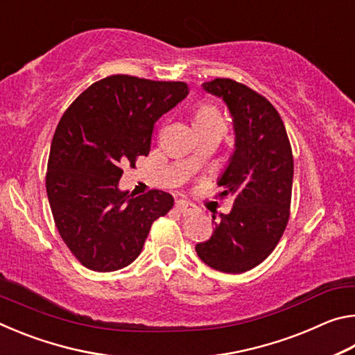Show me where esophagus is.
Wrapping results in <instances>:
<instances>
[{
    "mask_svg": "<svg viewBox=\"0 0 355 355\" xmlns=\"http://www.w3.org/2000/svg\"><path fill=\"white\" fill-rule=\"evenodd\" d=\"M175 209H177L180 214H183V216H191V214L197 213V207L194 205V203H189V202H186V200H177Z\"/></svg>",
    "mask_w": 355,
    "mask_h": 355,
    "instance_id": "34e87169",
    "label": "esophagus"
}]
</instances>
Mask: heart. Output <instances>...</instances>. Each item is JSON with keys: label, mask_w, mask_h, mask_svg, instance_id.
I'll return each instance as SVG.
<instances>
[{"label": "heart", "mask_w": 355, "mask_h": 355, "mask_svg": "<svg viewBox=\"0 0 355 355\" xmlns=\"http://www.w3.org/2000/svg\"><path fill=\"white\" fill-rule=\"evenodd\" d=\"M216 119H220L218 110H216L214 106L211 105H202L200 107H197L196 111V125L197 123H202V122H209V120H216Z\"/></svg>", "instance_id": "obj_1"}]
</instances>
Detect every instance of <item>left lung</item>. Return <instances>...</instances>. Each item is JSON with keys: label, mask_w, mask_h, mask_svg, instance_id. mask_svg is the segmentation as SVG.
<instances>
[{"label": "left lung", "mask_w": 355, "mask_h": 355, "mask_svg": "<svg viewBox=\"0 0 355 355\" xmlns=\"http://www.w3.org/2000/svg\"><path fill=\"white\" fill-rule=\"evenodd\" d=\"M203 89L225 101L236 141L218 182L219 197L232 196L233 208L196 250L209 268L241 274L266 260L290 219L291 144L277 110L254 89L230 78L203 83Z\"/></svg>", "instance_id": "left-lung-1"}]
</instances>
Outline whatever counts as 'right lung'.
Masks as SVG:
<instances>
[{
    "label": "right lung",
    "mask_w": 355,
    "mask_h": 355,
    "mask_svg": "<svg viewBox=\"0 0 355 355\" xmlns=\"http://www.w3.org/2000/svg\"><path fill=\"white\" fill-rule=\"evenodd\" d=\"M189 94L182 81L112 75L89 86L64 112L53 136L46 194L64 243L83 266L110 272L139 257L153 222L173 197L119 189L123 166L147 156L153 125Z\"/></svg>",
    "instance_id": "1"
}]
</instances>
